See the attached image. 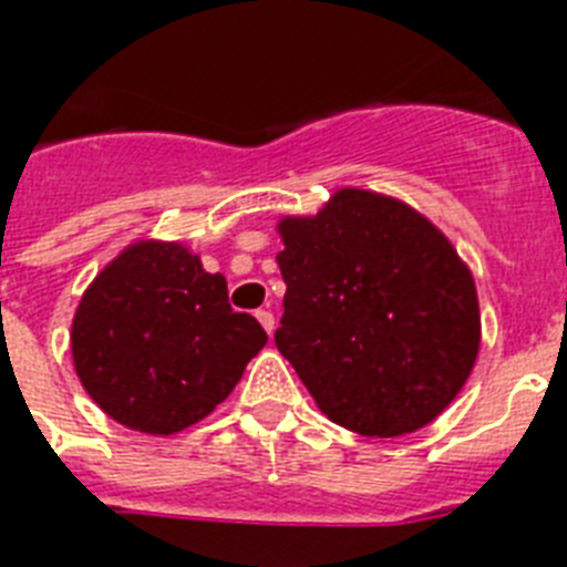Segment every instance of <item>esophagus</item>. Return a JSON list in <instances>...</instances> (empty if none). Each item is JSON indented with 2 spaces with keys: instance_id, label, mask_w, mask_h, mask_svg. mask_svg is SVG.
Returning a JSON list of instances; mask_svg holds the SVG:
<instances>
[{
  "instance_id": "1",
  "label": "esophagus",
  "mask_w": 567,
  "mask_h": 567,
  "mask_svg": "<svg viewBox=\"0 0 567 567\" xmlns=\"http://www.w3.org/2000/svg\"><path fill=\"white\" fill-rule=\"evenodd\" d=\"M256 319H259V324H262L265 331L274 333V324H277V322H274V313H270V311H256Z\"/></svg>"
}]
</instances>
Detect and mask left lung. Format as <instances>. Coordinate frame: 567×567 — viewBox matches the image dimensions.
Listing matches in <instances>:
<instances>
[{"label": "left lung", "mask_w": 567, "mask_h": 567, "mask_svg": "<svg viewBox=\"0 0 567 567\" xmlns=\"http://www.w3.org/2000/svg\"><path fill=\"white\" fill-rule=\"evenodd\" d=\"M288 285L277 348L319 411L362 436L425 427L474 371V274L402 199L339 188L313 216H282Z\"/></svg>", "instance_id": "8db88e82"}]
</instances>
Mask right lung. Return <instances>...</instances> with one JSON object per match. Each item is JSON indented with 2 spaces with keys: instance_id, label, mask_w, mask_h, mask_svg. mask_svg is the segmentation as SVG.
Masks as SVG:
<instances>
[{
  "instance_id": "1",
  "label": "right lung",
  "mask_w": 567,
  "mask_h": 567,
  "mask_svg": "<svg viewBox=\"0 0 567 567\" xmlns=\"http://www.w3.org/2000/svg\"><path fill=\"white\" fill-rule=\"evenodd\" d=\"M268 342L228 305L223 274L182 243L136 239L96 274L71 324L73 368L96 405L131 431L171 436L228 400Z\"/></svg>"
}]
</instances>
